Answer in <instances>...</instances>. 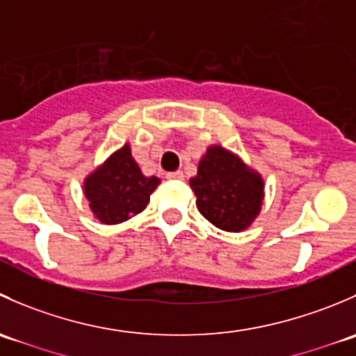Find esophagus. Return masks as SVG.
<instances>
[{
	"instance_id": "esophagus-1",
	"label": "esophagus",
	"mask_w": 356,
	"mask_h": 356,
	"mask_svg": "<svg viewBox=\"0 0 356 356\" xmlns=\"http://www.w3.org/2000/svg\"><path fill=\"white\" fill-rule=\"evenodd\" d=\"M167 179L168 181H182V179H184V174H182L181 170L170 172V174H167Z\"/></svg>"
}]
</instances>
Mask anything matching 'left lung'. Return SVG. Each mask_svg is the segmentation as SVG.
Instances as JSON below:
<instances>
[{
	"label": "left lung",
	"instance_id": "left-lung-1",
	"mask_svg": "<svg viewBox=\"0 0 356 356\" xmlns=\"http://www.w3.org/2000/svg\"><path fill=\"white\" fill-rule=\"evenodd\" d=\"M189 186L200 213L222 231H246L264 207L265 182L260 172L222 145L208 146Z\"/></svg>",
	"mask_w": 356,
	"mask_h": 356
}]
</instances>
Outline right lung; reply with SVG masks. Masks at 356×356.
<instances>
[{"instance_id": "add662e5", "label": "right lung", "mask_w": 356, "mask_h": 356, "mask_svg": "<svg viewBox=\"0 0 356 356\" xmlns=\"http://www.w3.org/2000/svg\"><path fill=\"white\" fill-rule=\"evenodd\" d=\"M158 184L160 179L155 175L143 174L131 145L125 143L86 175L82 191L92 217L105 225H115L145 210Z\"/></svg>"}]
</instances>
